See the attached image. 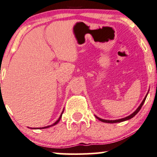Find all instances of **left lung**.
Instances as JSON below:
<instances>
[{"mask_svg": "<svg viewBox=\"0 0 157 157\" xmlns=\"http://www.w3.org/2000/svg\"><path fill=\"white\" fill-rule=\"evenodd\" d=\"M147 95H148V93H147V94L146 95V97H145V98L144 99V100H143L142 102H141V104L140 105V106H139V107H138V108H137L136 111H135V112H133V113H132V114H131V115L128 116V117H125V118H123V119H117V120H105V119H100V118H99V117H96V116H95V117H96L97 119H98V120H100V121H102V122H105V123H117V122H121V121H127V120H129V119H132V118L134 117L136 115V114L138 113L139 111H140V110L141 109V108H142L143 105H144L145 100H146V99Z\"/></svg>", "mask_w": 157, "mask_h": 157, "instance_id": "left-lung-1", "label": "left lung"}]
</instances>
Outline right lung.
<instances>
[{
    "instance_id": "1",
    "label": "right lung",
    "mask_w": 157,
    "mask_h": 157,
    "mask_svg": "<svg viewBox=\"0 0 157 157\" xmlns=\"http://www.w3.org/2000/svg\"><path fill=\"white\" fill-rule=\"evenodd\" d=\"M63 111L62 112V113H61V115H60V117H59V119H57V121H56V122H55L53 124H52V125H50V126H47V127H40V128H38V129H46V128H49V127H52V126H54V125H55V124H57L59 122V120H60V119H61V117H62V115H63ZM33 129H36V128H33Z\"/></svg>"
}]
</instances>
